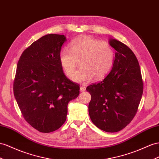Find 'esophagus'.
<instances>
[{
    "mask_svg": "<svg viewBox=\"0 0 159 159\" xmlns=\"http://www.w3.org/2000/svg\"><path fill=\"white\" fill-rule=\"evenodd\" d=\"M80 91H86V87H84V86H81V87H80Z\"/></svg>",
    "mask_w": 159,
    "mask_h": 159,
    "instance_id": "esophagus-1",
    "label": "esophagus"
}]
</instances>
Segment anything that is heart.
<instances>
[{
    "label": "heart",
    "instance_id": "heart-1",
    "mask_svg": "<svg viewBox=\"0 0 159 159\" xmlns=\"http://www.w3.org/2000/svg\"><path fill=\"white\" fill-rule=\"evenodd\" d=\"M80 60L82 67L75 73L72 80L87 83L94 77L100 79L108 74L113 66L114 54L107 43L84 35L72 41L70 49L63 47L59 52L60 65L69 77L72 76Z\"/></svg>",
    "mask_w": 159,
    "mask_h": 159
}]
</instances>
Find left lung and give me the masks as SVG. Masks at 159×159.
I'll use <instances>...</instances> for the list:
<instances>
[{
  "label": "left lung",
  "instance_id": "obj_1",
  "mask_svg": "<svg viewBox=\"0 0 159 159\" xmlns=\"http://www.w3.org/2000/svg\"><path fill=\"white\" fill-rule=\"evenodd\" d=\"M109 42L116 50L113 67L102 81L87 87L91 95L89 113L97 128L117 132L135 116L143 93V82L134 52L116 39H109Z\"/></svg>",
  "mask_w": 159,
  "mask_h": 159
}]
</instances>
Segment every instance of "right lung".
Returning a JSON list of instances; mask_svg holds the SVG:
<instances>
[{
	"mask_svg": "<svg viewBox=\"0 0 159 159\" xmlns=\"http://www.w3.org/2000/svg\"><path fill=\"white\" fill-rule=\"evenodd\" d=\"M66 41L64 35H44L23 51L17 63L15 98L24 119L40 132L60 128L69 101L79 95V84L65 76L59 61Z\"/></svg>",
	"mask_w": 159,
	"mask_h": 159,
	"instance_id": "right-lung-1",
	"label": "right lung"
}]
</instances>
